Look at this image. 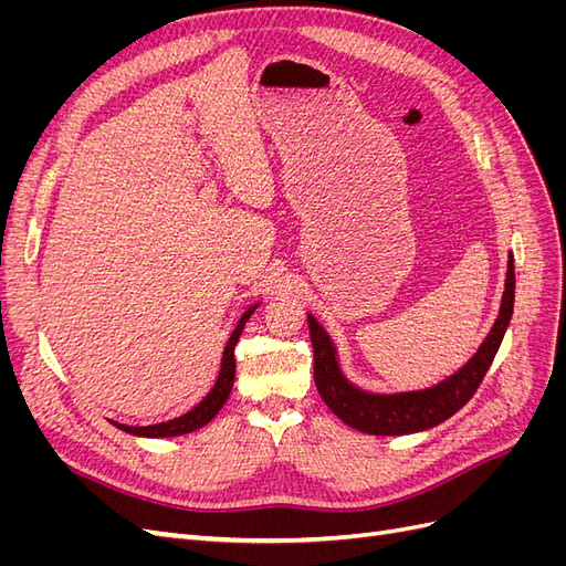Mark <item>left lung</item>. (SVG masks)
Wrapping results in <instances>:
<instances>
[{"label":"left lung","instance_id":"left-lung-1","mask_svg":"<svg viewBox=\"0 0 566 566\" xmlns=\"http://www.w3.org/2000/svg\"><path fill=\"white\" fill-rule=\"evenodd\" d=\"M512 306H515V260L510 254L501 312L482 347L451 378L434 387L401 394H370L354 387L339 370L337 352L328 333L310 314L306 318H310V335L314 345V380L321 399L342 422L366 434L399 437L430 430V427L458 413L472 399L476 387L482 385L510 325Z\"/></svg>","mask_w":566,"mask_h":566}]
</instances>
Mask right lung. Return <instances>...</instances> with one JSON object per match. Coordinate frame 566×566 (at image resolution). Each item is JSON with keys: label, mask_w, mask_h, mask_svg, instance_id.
<instances>
[{"label": "right lung", "mask_w": 566, "mask_h": 566, "mask_svg": "<svg viewBox=\"0 0 566 566\" xmlns=\"http://www.w3.org/2000/svg\"><path fill=\"white\" fill-rule=\"evenodd\" d=\"M256 310V304L250 306V310L241 316L238 321L235 331L231 333L229 342H227V349L224 356H221V368H219V378L214 382V387L210 389L208 397H205L196 408L188 410V413L175 418V420H167V422H158V424H148V427H132V424H119L113 422L119 430H125L134 437H150V439H160V437H179V434H188L193 430H200L202 424H208L219 410L221 406L227 403L233 380H235V358H233V349L238 345V337H241L243 328H245V321L252 316V312Z\"/></svg>", "instance_id": "add662e5"}]
</instances>
